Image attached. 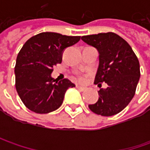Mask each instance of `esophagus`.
<instances>
[{
	"instance_id": "esophagus-1",
	"label": "esophagus",
	"mask_w": 150,
	"mask_h": 150,
	"mask_svg": "<svg viewBox=\"0 0 150 150\" xmlns=\"http://www.w3.org/2000/svg\"><path fill=\"white\" fill-rule=\"evenodd\" d=\"M76 88H78V90H80V91H84L85 90V88H83V87H81V86H76Z\"/></svg>"
}]
</instances>
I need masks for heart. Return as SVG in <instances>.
Listing matches in <instances>:
<instances>
[{"label":"heart","instance_id":"1","mask_svg":"<svg viewBox=\"0 0 150 150\" xmlns=\"http://www.w3.org/2000/svg\"><path fill=\"white\" fill-rule=\"evenodd\" d=\"M78 80L79 82H83L84 81V78L83 77H82V76H79L78 78Z\"/></svg>","mask_w":150,"mask_h":150}]
</instances>
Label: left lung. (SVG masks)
Instances as JSON below:
<instances>
[{
  "label": "left lung",
  "instance_id": "obj_1",
  "mask_svg": "<svg viewBox=\"0 0 150 150\" xmlns=\"http://www.w3.org/2000/svg\"><path fill=\"white\" fill-rule=\"evenodd\" d=\"M81 39L99 53L94 83L108 84L107 88L98 91V100L88 108L98 115H115L127 107L135 94L140 78L139 60L129 44L113 32L83 36Z\"/></svg>",
  "mask_w": 150,
  "mask_h": 150
}]
</instances>
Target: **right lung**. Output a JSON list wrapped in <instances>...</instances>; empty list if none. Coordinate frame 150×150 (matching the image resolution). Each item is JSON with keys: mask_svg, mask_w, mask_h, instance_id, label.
<instances>
[{"mask_svg": "<svg viewBox=\"0 0 150 150\" xmlns=\"http://www.w3.org/2000/svg\"><path fill=\"white\" fill-rule=\"evenodd\" d=\"M79 36L42 32L27 40L16 57V88L32 112L48 113L62 105L66 91L75 85L68 79L52 78L53 67L61 63L63 51L76 44Z\"/></svg>", "mask_w": 150, "mask_h": 150, "instance_id": "add662e5", "label": "right lung"}]
</instances>
